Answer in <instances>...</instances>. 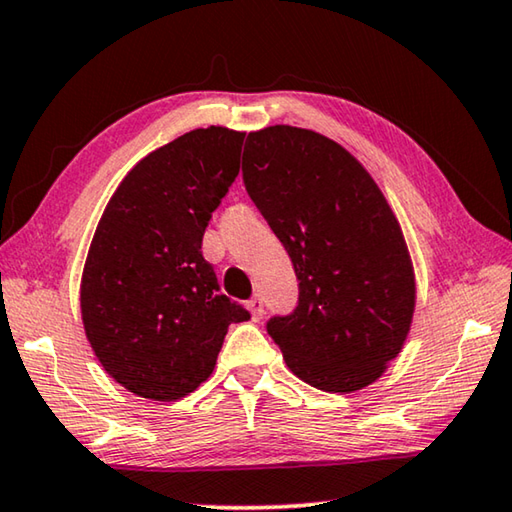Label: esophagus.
<instances>
[{"instance_id":"esophagus-1","label":"esophagus","mask_w":512,"mask_h":512,"mask_svg":"<svg viewBox=\"0 0 512 512\" xmlns=\"http://www.w3.org/2000/svg\"><path fill=\"white\" fill-rule=\"evenodd\" d=\"M248 309H250V314H253V320H262V316H264V300L259 298V296L250 298L248 300Z\"/></svg>"}]
</instances>
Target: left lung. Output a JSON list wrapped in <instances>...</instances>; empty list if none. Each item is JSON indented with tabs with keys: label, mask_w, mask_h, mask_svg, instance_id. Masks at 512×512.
<instances>
[{
	"label": "left lung",
	"mask_w": 512,
	"mask_h": 512,
	"mask_svg": "<svg viewBox=\"0 0 512 512\" xmlns=\"http://www.w3.org/2000/svg\"><path fill=\"white\" fill-rule=\"evenodd\" d=\"M241 171L300 282L298 307L268 320V334L309 386L361 391L400 354L415 309L391 205L352 153L307 128L248 133Z\"/></svg>",
	"instance_id": "obj_1"
}]
</instances>
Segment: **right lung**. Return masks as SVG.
I'll list each match as a JSON object with an SVG mask.
<instances>
[{"label":"right lung","mask_w":512,"mask_h":512,"mask_svg":"<svg viewBox=\"0 0 512 512\" xmlns=\"http://www.w3.org/2000/svg\"><path fill=\"white\" fill-rule=\"evenodd\" d=\"M244 137L196 128L149 153L121 180L92 237L81 277L85 336L103 370L146 400L196 391L230 323L250 318L219 291L201 253Z\"/></svg>","instance_id":"right-lung-1"}]
</instances>
